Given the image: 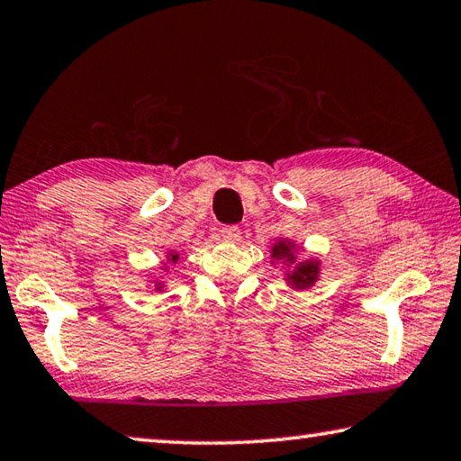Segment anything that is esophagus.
Listing matches in <instances>:
<instances>
[{
  "label": "esophagus",
  "mask_w": 461,
  "mask_h": 461,
  "mask_svg": "<svg viewBox=\"0 0 461 461\" xmlns=\"http://www.w3.org/2000/svg\"><path fill=\"white\" fill-rule=\"evenodd\" d=\"M221 237L224 240H229V243H239V240H240V229H239V226H222Z\"/></svg>",
  "instance_id": "esophagus-1"
}]
</instances>
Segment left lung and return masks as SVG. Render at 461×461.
I'll return each mask as SVG.
<instances>
[{
    "instance_id": "left-lung-1",
    "label": "left lung",
    "mask_w": 461,
    "mask_h": 461,
    "mask_svg": "<svg viewBox=\"0 0 461 461\" xmlns=\"http://www.w3.org/2000/svg\"><path fill=\"white\" fill-rule=\"evenodd\" d=\"M292 247L294 245L288 243V240H280V243H276L274 249H271V258H274V259H288V263H294ZM316 280H319V261L298 263V266L292 269V274L288 276V282L296 290L311 288V285Z\"/></svg>"
}]
</instances>
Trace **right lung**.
<instances>
[{
  "label": "right lung",
  "instance_id": "add662e5",
  "mask_svg": "<svg viewBox=\"0 0 461 461\" xmlns=\"http://www.w3.org/2000/svg\"><path fill=\"white\" fill-rule=\"evenodd\" d=\"M169 258H171V261H173V263H176V261L179 259V255H171V253H169ZM159 288H161V285H159Z\"/></svg>",
  "mask_w": 461,
  "mask_h": 461
}]
</instances>
